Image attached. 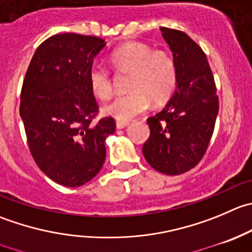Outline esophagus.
I'll use <instances>...</instances> for the list:
<instances>
[{
	"label": "esophagus",
	"mask_w": 252,
	"mask_h": 252,
	"mask_svg": "<svg viewBox=\"0 0 252 252\" xmlns=\"http://www.w3.org/2000/svg\"><path fill=\"white\" fill-rule=\"evenodd\" d=\"M117 128L118 129H123V128H126V126H128L129 124V122H126V121H117Z\"/></svg>",
	"instance_id": "1"
}]
</instances>
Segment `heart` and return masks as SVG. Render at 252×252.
I'll use <instances>...</instances> for the list:
<instances>
[{"mask_svg": "<svg viewBox=\"0 0 252 252\" xmlns=\"http://www.w3.org/2000/svg\"><path fill=\"white\" fill-rule=\"evenodd\" d=\"M112 66L119 74H129L130 92L114 98L103 108L107 116L118 121H129L148 109L150 101L163 103L171 97L177 84V69L173 59L163 50H151L144 43H126L109 56ZM90 87L99 99L113 94V79L102 65L90 70Z\"/></svg>", "mask_w": 252, "mask_h": 252, "instance_id": "1", "label": "heart"}]
</instances>
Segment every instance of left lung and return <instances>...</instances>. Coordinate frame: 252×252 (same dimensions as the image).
Returning <instances> with one entry per match:
<instances>
[{"instance_id":"left-lung-1","label":"left lung","mask_w":252,"mask_h":252,"mask_svg":"<svg viewBox=\"0 0 252 252\" xmlns=\"http://www.w3.org/2000/svg\"><path fill=\"white\" fill-rule=\"evenodd\" d=\"M177 69V89L165 108L148 118L143 154L153 168L181 175L207 153L219 111L213 72L201 46L183 32L161 27Z\"/></svg>"}]
</instances>
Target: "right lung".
I'll list each match as a JSON object with an SVG mask.
<instances>
[{
  "label": "right lung",
  "mask_w": 252,
  "mask_h": 252,
  "mask_svg": "<svg viewBox=\"0 0 252 252\" xmlns=\"http://www.w3.org/2000/svg\"><path fill=\"white\" fill-rule=\"evenodd\" d=\"M98 36L56 34L36 48L21 92L19 113L29 151L56 183L79 187L94 177L106 158L104 141L116 131L113 117L101 118L90 87Z\"/></svg>",
  "instance_id": "obj_1"
}]
</instances>
